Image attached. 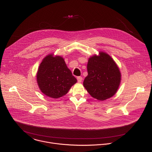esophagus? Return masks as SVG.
Wrapping results in <instances>:
<instances>
[{"label": "esophagus", "instance_id": "1", "mask_svg": "<svg viewBox=\"0 0 152 152\" xmlns=\"http://www.w3.org/2000/svg\"><path fill=\"white\" fill-rule=\"evenodd\" d=\"M77 80L79 83H81L83 81V77L81 76H77Z\"/></svg>", "mask_w": 152, "mask_h": 152}]
</instances>
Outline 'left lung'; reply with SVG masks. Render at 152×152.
<instances>
[{"instance_id": "obj_1", "label": "left lung", "mask_w": 152, "mask_h": 152, "mask_svg": "<svg viewBox=\"0 0 152 152\" xmlns=\"http://www.w3.org/2000/svg\"><path fill=\"white\" fill-rule=\"evenodd\" d=\"M87 68L88 75L83 85L92 97L102 101L115 95L121 82V73L110 56L103 52L93 56Z\"/></svg>"}]
</instances>
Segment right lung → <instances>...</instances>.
<instances>
[{
	"label": "right lung",
	"instance_id": "1",
	"mask_svg": "<svg viewBox=\"0 0 152 152\" xmlns=\"http://www.w3.org/2000/svg\"><path fill=\"white\" fill-rule=\"evenodd\" d=\"M40 89L48 97H61L67 94L77 79L66 66L64 59L52 55L47 56L40 64L37 73Z\"/></svg>",
	"mask_w": 152,
	"mask_h": 152
}]
</instances>
